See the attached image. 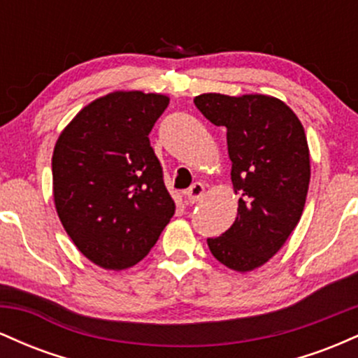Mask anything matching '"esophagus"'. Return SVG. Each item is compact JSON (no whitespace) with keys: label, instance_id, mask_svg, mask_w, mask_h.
I'll return each mask as SVG.
<instances>
[{"label":"esophagus","instance_id":"1","mask_svg":"<svg viewBox=\"0 0 358 358\" xmlns=\"http://www.w3.org/2000/svg\"><path fill=\"white\" fill-rule=\"evenodd\" d=\"M203 196H205V187L202 183H193L192 187L185 192V199H187L190 203L200 202Z\"/></svg>","mask_w":358,"mask_h":358}]
</instances>
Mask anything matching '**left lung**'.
Segmentation results:
<instances>
[{
	"label": "left lung",
	"mask_w": 358,
	"mask_h": 358,
	"mask_svg": "<svg viewBox=\"0 0 358 358\" xmlns=\"http://www.w3.org/2000/svg\"><path fill=\"white\" fill-rule=\"evenodd\" d=\"M196 109L212 124L227 127L237 217L220 237L207 239L217 261L237 273L261 268L294 231L310 185V150L296 114L264 94L207 92Z\"/></svg>",
	"instance_id": "obj_1"
}]
</instances>
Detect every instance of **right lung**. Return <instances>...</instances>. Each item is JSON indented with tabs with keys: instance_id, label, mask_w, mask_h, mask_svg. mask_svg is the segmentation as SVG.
<instances>
[{
	"instance_id": "right-lung-1",
	"label": "right lung",
	"mask_w": 358,
	"mask_h": 358,
	"mask_svg": "<svg viewBox=\"0 0 358 358\" xmlns=\"http://www.w3.org/2000/svg\"><path fill=\"white\" fill-rule=\"evenodd\" d=\"M168 104L163 94L110 92L80 109L53 148L59 219L76 248L104 269L138 264L175 213L148 138Z\"/></svg>"
}]
</instances>
